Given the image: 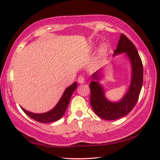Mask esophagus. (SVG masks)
<instances>
[{"label":"esophagus","mask_w":160,"mask_h":160,"mask_svg":"<svg viewBox=\"0 0 160 160\" xmlns=\"http://www.w3.org/2000/svg\"><path fill=\"white\" fill-rule=\"evenodd\" d=\"M78 82H79V83L82 84V83L85 82V78H84L83 76H82V75H80V76L78 77Z\"/></svg>","instance_id":"obj_1"}]
</instances>
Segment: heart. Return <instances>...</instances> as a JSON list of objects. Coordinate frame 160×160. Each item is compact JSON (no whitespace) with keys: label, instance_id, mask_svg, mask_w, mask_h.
I'll list each match as a JSON object with an SVG mask.
<instances>
[{"label":"heart","instance_id":"b5f03b06","mask_svg":"<svg viewBox=\"0 0 160 160\" xmlns=\"http://www.w3.org/2000/svg\"><path fill=\"white\" fill-rule=\"evenodd\" d=\"M107 47L106 45H102L101 47H100V49H99V51L100 53H101L102 54H104L105 53L107 52Z\"/></svg>","mask_w":160,"mask_h":160}]
</instances>
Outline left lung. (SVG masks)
Masks as SVG:
<instances>
[{
	"label": "left lung",
	"mask_w": 160,
	"mask_h": 160,
	"mask_svg": "<svg viewBox=\"0 0 160 160\" xmlns=\"http://www.w3.org/2000/svg\"><path fill=\"white\" fill-rule=\"evenodd\" d=\"M126 52L132 66V79L129 90L118 102H111L105 98L104 90L98 81L90 84V104L94 113L105 120H116L131 112L139 98L143 81V66L138 52L134 44L123 34H121L113 55ZM98 71L92 75L94 80H99Z\"/></svg>",
	"instance_id": "1"
}]
</instances>
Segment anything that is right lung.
Wrapping results in <instances>:
<instances>
[{
    "mask_svg": "<svg viewBox=\"0 0 160 160\" xmlns=\"http://www.w3.org/2000/svg\"><path fill=\"white\" fill-rule=\"evenodd\" d=\"M76 88L77 82H75L71 85L69 86L68 88H66L61 99L58 102V104L56 105V107L53 109H51L48 112L44 113H34L28 112V111L24 109L22 107H21V109L28 116L34 119V120L38 121V122L45 123L54 122V121L59 120L63 116L68 107V105L69 104L72 94Z\"/></svg>",
    "mask_w": 160,
    "mask_h": 160,
    "instance_id": "add662e5",
    "label": "right lung"
}]
</instances>
